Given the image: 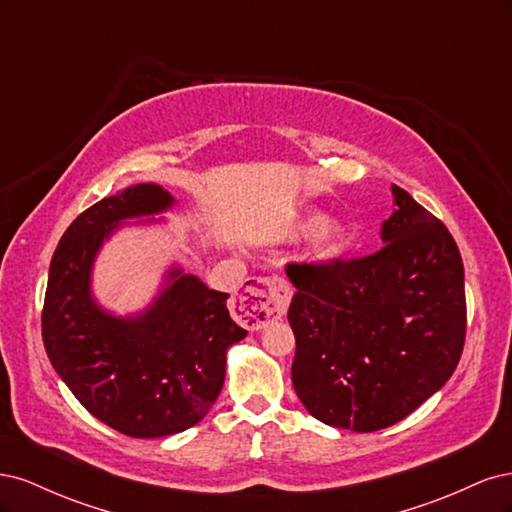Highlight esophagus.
<instances>
[{"instance_id": "34e87169", "label": "esophagus", "mask_w": 512, "mask_h": 512, "mask_svg": "<svg viewBox=\"0 0 512 512\" xmlns=\"http://www.w3.org/2000/svg\"><path fill=\"white\" fill-rule=\"evenodd\" d=\"M290 286L284 277L267 275V277H254L252 282L239 292L235 299L232 314L245 324V327H265L269 320L284 316L288 301H290Z\"/></svg>"}]
</instances>
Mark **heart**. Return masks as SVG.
I'll list each match as a JSON object with an SVG mask.
<instances>
[{
  "instance_id": "obj_1",
  "label": "heart",
  "mask_w": 512,
  "mask_h": 512,
  "mask_svg": "<svg viewBox=\"0 0 512 512\" xmlns=\"http://www.w3.org/2000/svg\"><path fill=\"white\" fill-rule=\"evenodd\" d=\"M318 224V218H309L303 224H299V232L312 230ZM346 243V228L339 222H327L318 226L316 230V250L320 256H335L337 252H342V247Z\"/></svg>"
}]
</instances>
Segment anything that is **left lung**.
<instances>
[{
	"label": "left lung",
	"mask_w": 512,
	"mask_h": 512,
	"mask_svg": "<svg viewBox=\"0 0 512 512\" xmlns=\"http://www.w3.org/2000/svg\"><path fill=\"white\" fill-rule=\"evenodd\" d=\"M384 245L363 258L288 262L292 384L318 421L378 431L453 376L466 342L463 262L451 232L393 185Z\"/></svg>",
	"instance_id": "left-lung-1"
}]
</instances>
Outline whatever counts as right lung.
<instances>
[{
  "label": "right lung",
  "mask_w": 512,
  "mask_h": 512,
  "mask_svg": "<svg viewBox=\"0 0 512 512\" xmlns=\"http://www.w3.org/2000/svg\"><path fill=\"white\" fill-rule=\"evenodd\" d=\"M173 205L162 185L138 183L85 209L61 237L42 307V342L74 397L130 438L190 429L218 399L226 350L247 335L228 314V294L194 275L173 284L136 320L104 314L89 297L91 262L126 218Z\"/></svg>",
  "instance_id": "right-lung-1"
}]
</instances>
